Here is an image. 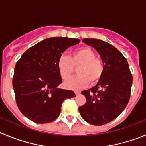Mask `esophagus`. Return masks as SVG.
Returning a JSON list of instances; mask_svg holds the SVG:
<instances>
[{
  "label": "esophagus",
  "mask_w": 146,
  "mask_h": 146,
  "mask_svg": "<svg viewBox=\"0 0 146 146\" xmlns=\"http://www.w3.org/2000/svg\"><path fill=\"white\" fill-rule=\"evenodd\" d=\"M75 94H76V95H79V94H81V92L78 91V90H75Z\"/></svg>",
  "instance_id": "esophagus-1"
}]
</instances>
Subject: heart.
<instances>
[{
    "label": "heart",
    "mask_w": 146,
    "mask_h": 146,
    "mask_svg": "<svg viewBox=\"0 0 146 146\" xmlns=\"http://www.w3.org/2000/svg\"><path fill=\"white\" fill-rule=\"evenodd\" d=\"M95 57V53L91 48L82 47L73 51L70 57L62 55L59 58L57 68L62 79L70 78L74 73V68L78 67V75L65 83L66 87L81 89L89 82L94 84L100 81L104 71V65L101 59Z\"/></svg>",
    "instance_id": "obj_1"
}]
</instances>
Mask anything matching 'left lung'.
Here are the masks:
<instances>
[{
    "mask_svg": "<svg viewBox=\"0 0 146 146\" xmlns=\"http://www.w3.org/2000/svg\"><path fill=\"white\" fill-rule=\"evenodd\" d=\"M83 42L99 53L104 71L96 86L81 92L86 102L78 111L86 122L101 126L116 119L125 109L130 98L132 75L127 59L113 45L94 38H84Z\"/></svg>",
    "mask_w": 146,
    "mask_h": 146,
    "instance_id": "1",
    "label": "left lung"
}]
</instances>
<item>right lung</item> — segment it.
<instances>
[{"label":"right lung","mask_w":146,"mask_h":146,"mask_svg":"<svg viewBox=\"0 0 146 146\" xmlns=\"http://www.w3.org/2000/svg\"><path fill=\"white\" fill-rule=\"evenodd\" d=\"M79 39L50 38L28 48L17 61L12 84L16 102L23 115L37 124H47L58 118L62 103L76 97L73 91L57 86L62 78L57 62L67 48Z\"/></svg>","instance_id":"1"}]
</instances>
